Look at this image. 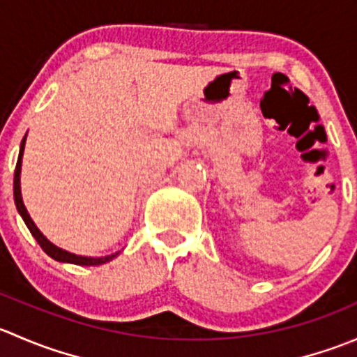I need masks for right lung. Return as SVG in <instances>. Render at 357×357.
<instances>
[{
  "instance_id": "obj_1",
  "label": "right lung",
  "mask_w": 357,
  "mask_h": 357,
  "mask_svg": "<svg viewBox=\"0 0 357 357\" xmlns=\"http://www.w3.org/2000/svg\"><path fill=\"white\" fill-rule=\"evenodd\" d=\"M24 146H25V138L20 143V153H19V160H17V167H15V178H13V197H15V205H17V211L20 212L22 219L27 225L29 231L32 233L38 243L41 245L43 250L50 255L52 259L60 262H70V264H77V266H98V264H105V262L112 261L114 257H117V254H112L107 255V257H82V255H75L70 254V252L63 250V248L53 245L38 228H36L34 221L31 219V215L27 214V208H25L24 202H22V195H20V167H22V153H24Z\"/></svg>"
}]
</instances>
